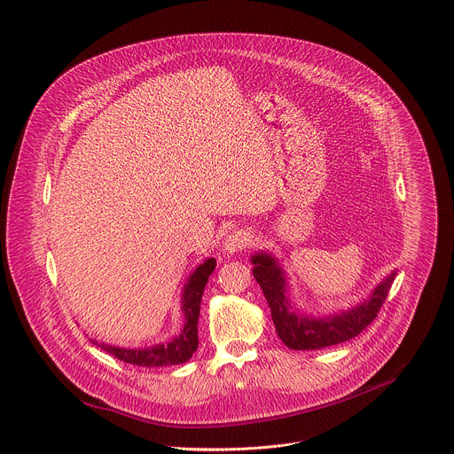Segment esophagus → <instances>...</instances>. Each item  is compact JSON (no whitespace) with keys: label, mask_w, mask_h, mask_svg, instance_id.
Segmentation results:
<instances>
[{"label":"esophagus","mask_w":454,"mask_h":454,"mask_svg":"<svg viewBox=\"0 0 454 454\" xmlns=\"http://www.w3.org/2000/svg\"><path fill=\"white\" fill-rule=\"evenodd\" d=\"M253 239L254 235L247 230H237L233 233H230L224 242H223V249L226 254H235L239 251H244L247 249L251 244H253Z\"/></svg>","instance_id":"1"}]
</instances>
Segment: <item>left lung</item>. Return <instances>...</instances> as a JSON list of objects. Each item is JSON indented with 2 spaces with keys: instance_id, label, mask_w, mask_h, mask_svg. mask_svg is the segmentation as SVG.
<instances>
[{
  "instance_id": "1",
  "label": "left lung",
  "mask_w": 454,
  "mask_h": 454,
  "mask_svg": "<svg viewBox=\"0 0 454 454\" xmlns=\"http://www.w3.org/2000/svg\"><path fill=\"white\" fill-rule=\"evenodd\" d=\"M253 275L265 293L272 312V321L280 340L294 351H314L330 348L360 335L363 330L377 317L386 296L389 293L395 273H391L380 286L375 287L370 300L362 305L326 319H312L294 312L286 298L284 272L269 254L253 256Z\"/></svg>"
}]
</instances>
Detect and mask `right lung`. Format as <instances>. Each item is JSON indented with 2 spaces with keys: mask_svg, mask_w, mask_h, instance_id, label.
<instances>
[{
  "mask_svg": "<svg viewBox=\"0 0 454 454\" xmlns=\"http://www.w3.org/2000/svg\"><path fill=\"white\" fill-rule=\"evenodd\" d=\"M214 269H215V260L210 258L205 263H201L189 277L184 287V296H182L185 326L181 335L176 337L174 340L149 348V349H122V348L96 344L94 340L92 344H96L98 348H101L103 351H106L108 355H112L121 362L131 363L138 366H167V364L187 362L198 348V316H200L201 294Z\"/></svg>",
  "mask_w": 454,
  "mask_h": 454,
  "instance_id": "1",
  "label": "right lung"
}]
</instances>
